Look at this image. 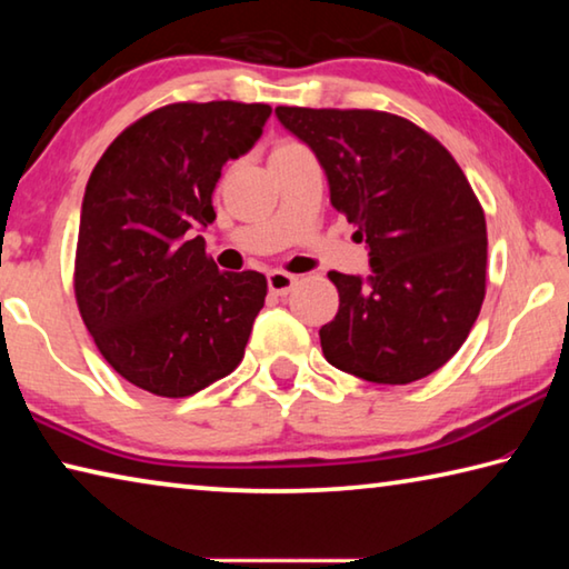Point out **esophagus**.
<instances>
[{
	"label": "esophagus",
	"instance_id": "obj_1",
	"mask_svg": "<svg viewBox=\"0 0 569 569\" xmlns=\"http://www.w3.org/2000/svg\"><path fill=\"white\" fill-rule=\"evenodd\" d=\"M296 286V276L286 271H271L268 273V291L276 296H286Z\"/></svg>",
	"mask_w": 569,
	"mask_h": 569
}]
</instances>
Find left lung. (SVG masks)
Returning <instances> with one entry per match:
<instances>
[{"label": "left lung", "mask_w": 569, "mask_h": 569, "mask_svg": "<svg viewBox=\"0 0 569 569\" xmlns=\"http://www.w3.org/2000/svg\"><path fill=\"white\" fill-rule=\"evenodd\" d=\"M276 114L319 158L331 206L369 246L371 276L329 273L339 313L319 331L326 361L373 383L429 377L467 341L485 301L487 223L465 172L399 114Z\"/></svg>", "instance_id": "1"}]
</instances>
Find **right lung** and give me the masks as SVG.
I'll return each mask as SVG.
<instances>
[{
	"label": "right lung",
	"mask_w": 569,
	"mask_h": 569,
	"mask_svg": "<svg viewBox=\"0 0 569 569\" xmlns=\"http://www.w3.org/2000/svg\"><path fill=\"white\" fill-rule=\"evenodd\" d=\"M271 108L176 102L124 128L84 188L74 298L114 371L156 397H190L228 377L268 283L220 273L196 230L216 220L228 160L256 146Z\"/></svg>",
	"instance_id": "obj_1"
}]
</instances>
